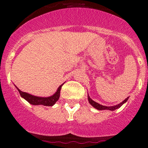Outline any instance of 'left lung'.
Instances as JSON below:
<instances>
[{
	"mask_svg": "<svg viewBox=\"0 0 148 148\" xmlns=\"http://www.w3.org/2000/svg\"><path fill=\"white\" fill-rule=\"evenodd\" d=\"M128 98H127L126 99H125V100L123 101L122 102H121L120 104H117V105H115V106H112V107H106V106H103L101 105V104H99V103L95 102V101H92V99H90V96H88V101H89V103H90L91 105L93 107V108H95V109L99 110H115L118 109V108H119L120 107H121V105H122L123 104H125V102H126L127 101Z\"/></svg>",
	"mask_w": 148,
	"mask_h": 148,
	"instance_id": "8db88e82",
	"label": "left lung"
}]
</instances>
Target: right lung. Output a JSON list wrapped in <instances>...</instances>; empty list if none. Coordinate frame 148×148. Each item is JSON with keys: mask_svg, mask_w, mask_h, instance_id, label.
I'll use <instances>...</instances> for the list:
<instances>
[{"mask_svg": "<svg viewBox=\"0 0 148 148\" xmlns=\"http://www.w3.org/2000/svg\"><path fill=\"white\" fill-rule=\"evenodd\" d=\"M61 87L62 84L60 86L57 90V92L52 96H49L47 98H44V97H37L35 95H30V94L27 93V92H24L21 91L17 87L18 92L20 93L21 96L23 97V99L28 101L29 104H33V105H44V106H53L56 104V102L58 100L60 97V91H61Z\"/></svg>", "mask_w": 148, "mask_h": 148, "instance_id": "obj_1", "label": "right lung"}]
</instances>
